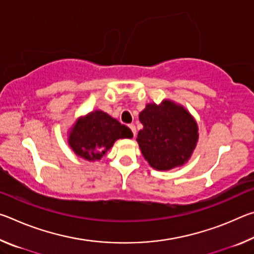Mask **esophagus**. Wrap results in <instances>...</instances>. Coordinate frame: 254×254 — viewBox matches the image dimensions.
<instances>
[{
  "mask_svg": "<svg viewBox=\"0 0 254 254\" xmlns=\"http://www.w3.org/2000/svg\"><path fill=\"white\" fill-rule=\"evenodd\" d=\"M128 127L131 128V131H132V133H133V135H136V128H135V127L133 126V124H130V126H128Z\"/></svg>",
  "mask_w": 254,
  "mask_h": 254,
  "instance_id": "34e87169",
  "label": "esophagus"
}]
</instances>
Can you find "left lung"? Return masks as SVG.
<instances>
[{
    "mask_svg": "<svg viewBox=\"0 0 254 254\" xmlns=\"http://www.w3.org/2000/svg\"><path fill=\"white\" fill-rule=\"evenodd\" d=\"M139 119L143 128L136 141L152 168L170 170L189 160L198 141V127L184 106L169 100L150 103Z\"/></svg>",
    "mask_w": 254,
    "mask_h": 254,
    "instance_id": "1",
    "label": "left lung"
}]
</instances>
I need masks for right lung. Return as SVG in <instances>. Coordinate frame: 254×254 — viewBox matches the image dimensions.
<instances>
[{
	"mask_svg": "<svg viewBox=\"0 0 254 254\" xmlns=\"http://www.w3.org/2000/svg\"><path fill=\"white\" fill-rule=\"evenodd\" d=\"M132 131L103 111H94L77 120L68 136L76 156L88 161L101 160L118 139H131Z\"/></svg>",
	"mask_w": 254,
	"mask_h": 254,
	"instance_id": "right-lung-1",
	"label": "right lung"
}]
</instances>
